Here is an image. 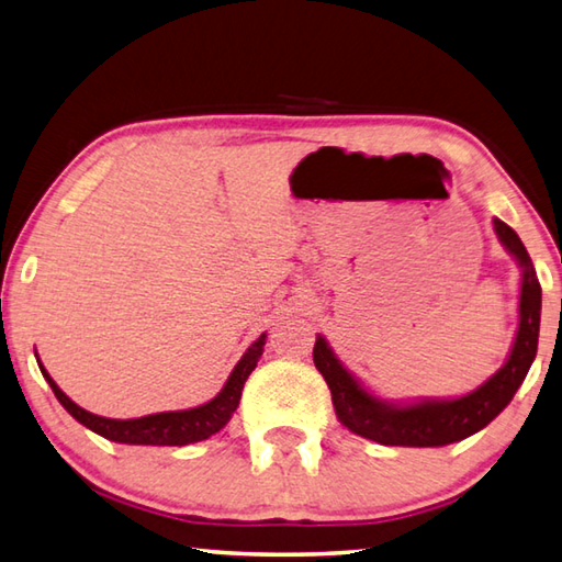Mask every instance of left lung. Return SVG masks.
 <instances>
[{
	"instance_id": "left-lung-1",
	"label": "left lung",
	"mask_w": 562,
	"mask_h": 562,
	"mask_svg": "<svg viewBox=\"0 0 562 562\" xmlns=\"http://www.w3.org/2000/svg\"><path fill=\"white\" fill-rule=\"evenodd\" d=\"M494 229L501 244L516 256L520 269H524L518 306L520 323L506 366L494 378H488L484 385L459 400H425L415 402V405H390V402L372 397L340 366V360L328 348L326 338L318 336L316 348H313V362H316L323 380L328 382L338 419L352 435L372 439L385 447H445L451 441L476 435L514 400L520 382L528 375L530 362L536 360L540 330V283L533 261H530L518 234L501 220H494Z\"/></svg>"
}]
</instances>
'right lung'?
<instances>
[{
	"label": "right lung",
	"mask_w": 562,
	"mask_h": 562,
	"mask_svg": "<svg viewBox=\"0 0 562 562\" xmlns=\"http://www.w3.org/2000/svg\"><path fill=\"white\" fill-rule=\"evenodd\" d=\"M263 342H266V333H261V336L256 338V342H251V348L244 352V358L239 362H236V368L232 370V375L226 380V385L222 387L220 395L206 402V405L194 407V409H182V412H160V415H147L137 419H108V417L91 415V412L78 407L74 400H68L64 395L61 387H58L52 380V375L44 370L42 360H38V368H42V375L46 378L48 385H52L56 400L66 407L68 415H71L76 422H81L83 427L95 431V435L117 441V445L184 447V445H192V441L210 439L232 419L236 407H239L244 382L251 375V370L261 358Z\"/></svg>",
	"instance_id": "right-lung-1"
}]
</instances>
